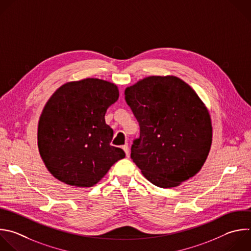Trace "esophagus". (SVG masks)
I'll use <instances>...</instances> for the list:
<instances>
[{"mask_svg":"<svg viewBox=\"0 0 251 251\" xmlns=\"http://www.w3.org/2000/svg\"><path fill=\"white\" fill-rule=\"evenodd\" d=\"M122 149L124 150L125 153H126V156L129 157V156H130V152H129V147H128V145H124V146L122 147Z\"/></svg>","mask_w":251,"mask_h":251,"instance_id":"obj_1","label":"esophagus"}]
</instances>
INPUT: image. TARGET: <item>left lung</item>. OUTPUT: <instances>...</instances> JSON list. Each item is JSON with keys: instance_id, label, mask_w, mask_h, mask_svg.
<instances>
[{"instance_id": "left-lung-1", "label": "left lung", "mask_w": 251, "mask_h": 251, "mask_svg": "<svg viewBox=\"0 0 251 251\" xmlns=\"http://www.w3.org/2000/svg\"><path fill=\"white\" fill-rule=\"evenodd\" d=\"M125 100L139 122L131 158L152 184L170 188L193 177L212 144L208 110L182 79L151 75L125 90Z\"/></svg>"}]
</instances>
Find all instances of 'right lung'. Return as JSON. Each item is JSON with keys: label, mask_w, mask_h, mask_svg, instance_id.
Instances as JSON below:
<instances>
[{"label": "right lung", "mask_w": 251, "mask_h": 251, "mask_svg": "<svg viewBox=\"0 0 251 251\" xmlns=\"http://www.w3.org/2000/svg\"><path fill=\"white\" fill-rule=\"evenodd\" d=\"M114 83L100 78L67 82L46 103L38 124V148L50 174L77 187L97 184L119 159L110 145L113 130L105 123L107 108L117 101Z\"/></svg>", "instance_id": "obj_1"}]
</instances>
